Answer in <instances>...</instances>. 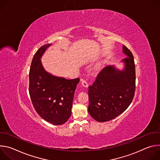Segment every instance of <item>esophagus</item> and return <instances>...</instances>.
Wrapping results in <instances>:
<instances>
[{"mask_svg":"<svg viewBox=\"0 0 160 160\" xmlns=\"http://www.w3.org/2000/svg\"><path fill=\"white\" fill-rule=\"evenodd\" d=\"M81 82H82V85H83V87H87L88 86V84L87 82L85 80H84V79H82V80H81Z\"/></svg>","mask_w":160,"mask_h":160,"instance_id":"obj_1","label":"esophagus"}]
</instances>
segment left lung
I'll return each instance as SVG.
<instances>
[{
	"label": "left lung",
	"mask_w": 160,
	"mask_h": 160,
	"mask_svg": "<svg viewBox=\"0 0 160 160\" xmlns=\"http://www.w3.org/2000/svg\"><path fill=\"white\" fill-rule=\"evenodd\" d=\"M127 56L122 61L125 70L120 71L107 66L98 74L96 80L88 87L90 116L99 122L111 120L125 111L131 104L135 91V68L131 51L123 45Z\"/></svg>",
	"instance_id": "left-lung-1"
}]
</instances>
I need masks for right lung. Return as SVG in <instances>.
<instances>
[{
    "mask_svg": "<svg viewBox=\"0 0 160 160\" xmlns=\"http://www.w3.org/2000/svg\"><path fill=\"white\" fill-rule=\"evenodd\" d=\"M51 45L42 46L33 58L29 72V94L38 115L58 125L66 123L72 115L75 91L80 78L67 80L44 70L40 58Z\"/></svg>",
    "mask_w": 160,
    "mask_h": 160,
    "instance_id": "obj_1",
    "label": "right lung"
}]
</instances>
